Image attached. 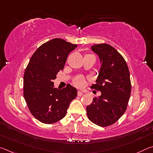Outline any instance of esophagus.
I'll list each match as a JSON object with an SVG mask.
<instances>
[{
  "instance_id": "1",
  "label": "esophagus",
  "mask_w": 153,
  "mask_h": 153,
  "mask_svg": "<svg viewBox=\"0 0 153 153\" xmlns=\"http://www.w3.org/2000/svg\"><path fill=\"white\" fill-rule=\"evenodd\" d=\"M83 92H82V91H78L77 92V96H79V97H81V96H82L83 95Z\"/></svg>"
}]
</instances>
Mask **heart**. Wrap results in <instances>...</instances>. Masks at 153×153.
<instances>
[{
	"label": "heart",
	"instance_id": "obj_1",
	"mask_svg": "<svg viewBox=\"0 0 153 153\" xmlns=\"http://www.w3.org/2000/svg\"><path fill=\"white\" fill-rule=\"evenodd\" d=\"M86 56H93L91 54H86ZM86 84V80L85 78L83 76H77L76 78L74 79V84L76 87H78V88H82Z\"/></svg>",
	"mask_w": 153,
	"mask_h": 153
}]
</instances>
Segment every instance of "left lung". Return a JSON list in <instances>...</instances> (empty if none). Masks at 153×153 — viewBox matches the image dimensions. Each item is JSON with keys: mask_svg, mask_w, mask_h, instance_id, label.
Segmentation results:
<instances>
[{"mask_svg": "<svg viewBox=\"0 0 153 153\" xmlns=\"http://www.w3.org/2000/svg\"><path fill=\"white\" fill-rule=\"evenodd\" d=\"M92 51L99 56L101 66L96 84L91 87L101 94L86 107L88 119L100 127L115 123L127 110L131 84L127 62L114 48L95 44Z\"/></svg>", "mask_w": 153, "mask_h": 153, "instance_id": "left-lung-1", "label": "left lung"}]
</instances>
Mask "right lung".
Instances as JSON below:
<instances>
[{"label": "right lung", "mask_w": 153, "mask_h": 153, "mask_svg": "<svg viewBox=\"0 0 153 153\" xmlns=\"http://www.w3.org/2000/svg\"><path fill=\"white\" fill-rule=\"evenodd\" d=\"M76 47L62 39H53L37 48L26 67L24 97L30 113L40 122L52 124L61 120L76 97V88L69 84L60 90L54 88L53 82Z\"/></svg>", "instance_id": "obj_1"}]
</instances>
